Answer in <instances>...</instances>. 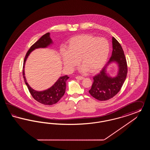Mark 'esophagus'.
<instances>
[{
    "label": "esophagus",
    "instance_id": "34e87169",
    "mask_svg": "<svg viewBox=\"0 0 150 150\" xmlns=\"http://www.w3.org/2000/svg\"><path fill=\"white\" fill-rule=\"evenodd\" d=\"M75 78L78 79V80H83L84 78L83 76H76Z\"/></svg>",
    "mask_w": 150,
    "mask_h": 150
}]
</instances>
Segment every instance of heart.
<instances>
[{"instance_id": "b5f03b06", "label": "heart", "mask_w": 150, "mask_h": 150, "mask_svg": "<svg viewBox=\"0 0 150 150\" xmlns=\"http://www.w3.org/2000/svg\"><path fill=\"white\" fill-rule=\"evenodd\" d=\"M110 52V44L103 38L81 34L71 38L67 50L61 49L60 55L64 67L72 70L80 60L81 71H97L106 63Z\"/></svg>"}]
</instances>
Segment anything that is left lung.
<instances>
[{
    "instance_id": "8db88e82",
    "label": "left lung",
    "mask_w": 150,
    "mask_h": 150,
    "mask_svg": "<svg viewBox=\"0 0 150 150\" xmlns=\"http://www.w3.org/2000/svg\"><path fill=\"white\" fill-rule=\"evenodd\" d=\"M112 56L106 66L93 77V83L89 93L94 98L99 100H106L114 97L120 91L127 75V62L120 44L112 37ZM112 62H116L120 70L115 78H111L105 73L107 65Z\"/></svg>"
}]
</instances>
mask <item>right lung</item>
<instances>
[{
    "instance_id": "right-lung-1",
    "label": "right lung",
    "mask_w": 150,
    "mask_h": 150,
    "mask_svg": "<svg viewBox=\"0 0 150 150\" xmlns=\"http://www.w3.org/2000/svg\"><path fill=\"white\" fill-rule=\"evenodd\" d=\"M51 43H52V41L50 36V33H46L45 34L42 36L36 42L30 47V48L26 53L23 61L22 69V75L25 83L28 86L29 92L31 94L32 97L38 102L45 105H52L53 104H55L63 97L66 91V82L67 80L69 78V77L67 76V75L61 76L58 79L56 83L50 89L42 92H38L33 89L28 84L25 76L24 67L26 60L30 53L33 50L39 48H45L50 45Z\"/></svg>"
}]
</instances>
